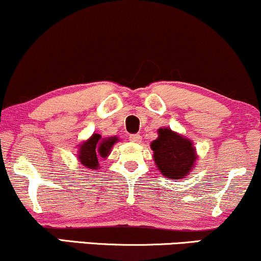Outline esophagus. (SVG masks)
<instances>
[{
    "label": "esophagus",
    "instance_id": "obj_1",
    "mask_svg": "<svg viewBox=\"0 0 261 261\" xmlns=\"http://www.w3.org/2000/svg\"><path fill=\"white\" fill-rule=\"evenodd\" d=\"M129 139H130V142H133V143H139L140 140H142V136H139V134H130Z\"/></svg>",
    "mask_w": 261,
    "mask_h": 261
}]
</instances>
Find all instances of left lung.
Wrapping results in <instances>:
<instances>
[{"label":"left lung","mask_w":261,"mask_h":261,"mask_svg":"<svg viewBox=\"0 0 261 261\" xmlns=\"http://www.w3.org/2000/svg\"><path fill=\"white\" fill-rule=\"evenodd\" d=\"M154 160L164 176L182 178L194 168L196 151L192 143L169 128H160L159 137L151 143Z\"/></svg>","instance_id":"obj_1"}]
</instances>
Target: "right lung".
Returning a JSON list of instances; mask_svg holds the SVG:
<instances>
[{"label":"right lung","instance_id":"obj_1","mask_svg":"<svg viewBox=\"0 0 261 261\" xmlns=\"http://www.w3.org/2000/svg\"><path fill=\"white\" fill-rule=\"evenodd\" d=\"M116 142V137L102 139L99 134H93L87 142L81 144L79 160L86 168L96 169L98 166L99 158H106Z\"/></svg>","mask_w":261,"mask_h":261}]
</instances>
